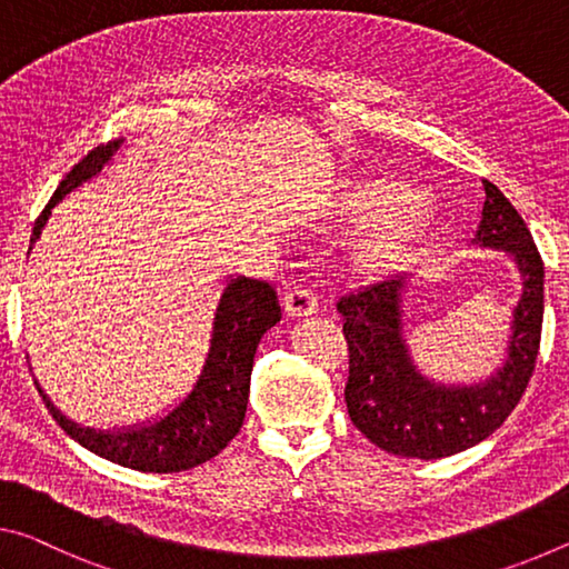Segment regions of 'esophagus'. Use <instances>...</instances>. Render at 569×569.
Returning <instances> with one entry per match:
<instances>
[{
    "label": "esophagus",
    "instance_id": "esophagus-1",
    "mask_svg": "<svg viewBox=\"0 0 569 569\" xmlns=\"http://www.w3.org/2000/svg\"><path fill=\"white\" fill-rule=\"evenodd\" d=\"M284 312L290 318H307V315L318 312V297H315L307 287H290L284 292Z\"/></svg>",
    "mask_w": 569,
    "mask_h": 569
}]
</instances>
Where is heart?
Listing matches in <instances>:
<instances>
[{
    "instance_id": "obj_1",
    "label": "heart",
    "mask_w": 569,
    "mask_h": 569,
    "mask_svg": "<svg viewBox=\"0 0 569 569\" xmlns=\"http://www.w3.org/2000/svg\"><path fill=\"white\" fill-rule=\"evenodd\" d=\"M340 207L360 217L370 213L348 244L350 267L362 274H376L398 262L433 219V203L426 191L388 179L348 183L340 193Z\"/></svg>"
}]
</instances>
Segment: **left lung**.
Instances as JSON below:
<instances>
[{"mask_svg": "<svg viewBox=\"0 0 569 569\" xmlns=\"http://www.w3.org/2000/svg\"><path fill=\"white\" fill-rule=\"evenodd\" d=\"M473 244L507 251L521 274V297L511 312L507 360L473 386L433 383L413 366L403 340V287L408 277L362 287L340 297L350 372L346 403L358 431L388 453L443 459L467 451L507 421L532 378L545 315V264L525 219L495 183Z\"/></svg>", "mask_w": 569, "mask_h": 569, "instance_id": "obj_1", "label": "left lung"}]
</instances>
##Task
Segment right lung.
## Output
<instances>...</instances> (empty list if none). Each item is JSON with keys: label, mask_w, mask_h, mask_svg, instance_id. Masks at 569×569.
Wrapping results in <instances>:
<instances>
[{"label": "right lung", "mask_w": 569, "mask_h": 569, "mask_svg": "<svg viewBox=\"0 0 569 569\" xmlns=\"http://www.w3.org/2000/svg\"><path fill=\"white\" fill-rule=\"evenodd\" d=\"M120 143L123 141L98 146L64 176L40 219L34 221L32 244L40 239L44 223L52 217V209L78 186L96 179L102 166L110 163ZM279 318H282V312H279V300L272 284L249 277L229 279L221 292L217 315H213L211 348L199 380L173 411L156 418V421L120 428V431H96V428L64 418L52 406V400L42 393L40 386L37 390L42 393L44 406L62 431L102 459L153 473L193 469L213 459L221 449H227V443L239 433L247 413L249 378L257 346Z\"/></svg>", "instance_id": "add662e5"}]
</instances>
